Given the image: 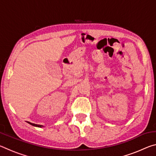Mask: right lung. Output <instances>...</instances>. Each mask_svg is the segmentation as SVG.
<instances>
[{
	"label": "right lung",
	"instance_id": "right-lung-1",
	"mask_svg": "<svg viewBox=\"0 0 156 156\" xmlns=\"http://www.w3.org/2000/svg\"><path fill=\"white\" fill-rule=\"evenodd\" d=\"M30 125H32V126H37V127H43V125H36V124H34V123H31L30 122H27Z\"/></svg>",
	"mask_w": 156,
	"mask_h": 156
}]
</instances>
